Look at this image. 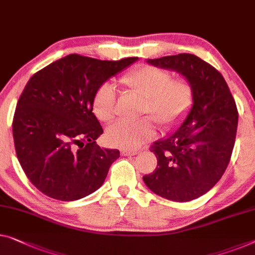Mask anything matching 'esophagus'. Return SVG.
<instances>
[{"mask_svg":"<svg viewBox=\"0 0 255 255\" xmlns=\"http://www.w3.org/2000/svg\"><path fill=\"white\" fill-rule=\"evenodd\" d=\"M138 150H130V149H123L121 150V154L125 155V157H129V155H135L138 153Z\"/></svg>","mask_w":255,"mask_h":255,"instance_id":"34e87169","label":"esophagus"}]
</instances>
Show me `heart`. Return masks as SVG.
Wrapping results in <instances>:
<instances>
[{
	"label": "heart",
	"mask_w": 255,
	"mask_h": 255,
	"mask_svg": "<svg viewBox=\"0 0 255 255\" xmlns=\"http://www.w3.org/2000/svg\"><path fill=\"white\" fill-rule=\"evenodd\" d=\"M121 83L131 95L142 98V115L150 116L161 128L175 126L188 115L192 106V87L185 80H172L169 72L158 67L142 66L129 72ZM116 91L111 83H103L93 98V111L98 120L115 117ZM155 134V126L149 117L136 123L119 121L106 131L111 145L136 149Z\"/></svg>",
	"instance_id": "1"
}]
</instances>
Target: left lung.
Instances as JSON below:
<instances>
[{
  "mask_svg": "<svg viewBox=\"0 0 255 255\" xmlns=\"http://www.w3.org/2000/svg\"><path fill=\"white\" fill-rule=\"evenodd\" d=\"M146 63L184 77L193 102L183 123L153 143L158 165L143 181L165 199L193 200L218 183L229 164L238 125L236 103L221 73L199 57L180 54Z\"/></svg>",
  "mask_w": 255,
  "mask_h": 255,
  "instance_id": "1",
  "label": "left lung"
}]
</instances>
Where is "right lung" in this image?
<instances>
[{
	"label": "right lung",
	"instance_id": "obj_1",
	"mask_svg": "<svg viewBox=\"0 0 255 255\" xmlns=\"http://www.w3.org/2000/svg\"><path fill=\"white\" fill-rule=\"evenodd\" d=\"M137 60L72 54L28 80L13 117L14 147L26 176L45 196L78 200L104 183L120 152L97 145L103 128L93 98L104 82Z\"/></svg>",
	"mask_w": 255,
	"mask_h": 255
}]
</instances>
